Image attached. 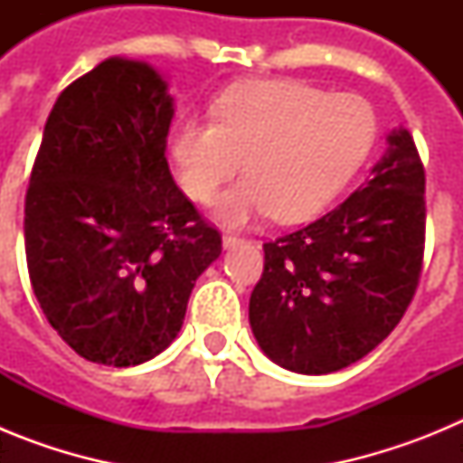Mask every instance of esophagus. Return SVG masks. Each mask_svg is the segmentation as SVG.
I'll return each mask as SVG.
<instances>
[{
  "label": "esophagus",
  "instance_id": "34e87169",
  "mask_svg": "<svg viewBox=\"0 0 463 463\" xmlns=\"http://www.w3.org/2000/svg\"><path fill=\"white\" fill-rule=\"evenodd\" d=\"M239 243H243V239H241V236H236V234H222V245L224 248H234V245H239Z\"/></svg>",
  "mask_w": 463,
  "mask_h": 463
}]
</instances>
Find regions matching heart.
<instances>
[{
    "label": "heart",
    "instance_id": "heart-1",
    "mask_svg": "<svg viewBox=\"0 0 463 463\" xmlns=\"http://www.w3.org/2000/svg\"><path fill=\"white\" fill-rule=\"evenodd\" d=\"M373 141L375 113L357 94H331L301 80H257L222 94L213 120L178 118L171 155L181 187L202 203L243 162L248 175L218 202V218L227 224L269 213L298 222L336 199Z\"/></svg>",
    "mask_w": 463,
    "mask_h": 463
}]
</instances>
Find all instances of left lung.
<instances>
[{
  "label": "left lung",
  "instance_id": "left-lung-1",
  "mask_svg": "<svg viewBox=\"0 0 463 463\" xmlns=\"http://www.w3.org/2000/svg\"><path fill=\"white\" fill-rule=\"evenodd\" d=\"M424 183L412 137L392 132L383 162L341 206L264 243L250 326L271 362L334 373L390 336L422 276Z\"/></svg>",
  "mask_w": 463,
  "mask_h": 463
}]
</instances>
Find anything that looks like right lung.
Returning <instances> with one entry per match:
<instances>
[{
    "label": "right lung",
    "mask_w": 463,
    "mask_h": 463,
    "mask_svg": "<svg viewBox=\"0 0 463 463\" xmlns=\"http://www.w3.org/2000/svg\"><path fill=\"white\" fill-rule=\"evenodd\" d=\"M146 62L110 57L48 116L24 196L32 289L88 362L137 366L178 336L222 236L165 157L174 106Z\"/></svg>",
    "instance_id": "1"
}]
</instances>
